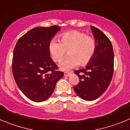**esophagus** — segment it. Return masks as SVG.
Segmentation results:
<instances>
[{
    "label": "esophagus",
    "mask_w": 130,
    "mask_h": 130,
    "mask_svg": "<svg viewBox=\"0 0 130 130\" xmlns=\"http://www.w3.org/2000/svg\"><path fill=\"white\" fill-rule=\"evenodd\" d=\"M71 75L70 72H64V76L68 77Z\"/></svg>",
    "instance_id": "1"
}]
</instances>
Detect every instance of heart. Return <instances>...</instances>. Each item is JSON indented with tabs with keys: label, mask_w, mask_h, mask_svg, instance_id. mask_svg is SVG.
<instances>
[{
	"label": "heart",
	"mask_w": 130,
	"mask_h": 130,
	"mask_svg": "<svg viewBox=\"0 0 130 130\" xmlns=\"http://www.w3.org/2000/svg\"><path fill=\"white\" fill-rule=\"evenodd\" d=\"M96 49L95 39L77 30L64 33L60 42L52 39L48 45L49 53L56 62H60L68 51L69 56L60 65L63 71H70L79 64H87L94 56Z\"/></svg>",
	"instance_id": "obj_1"
}]
</instances>
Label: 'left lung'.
Masks as SVG:
<instances>
[{"label": "left lung", "mask_w": 130, "mask_h": 130, "mask_svg": "<svg viewBox=\"0 0 130 130\" xmlns=\"http://www.w3.org/2000/svg\"><path fill=\"white\" fill-rule=\"evenodd\" d=\"M96 43L94 56L85 68L75 70L79 83L73 89L79 97L92 101L102 96L112 79L114 70V53L109 39L102 31L91 26Z\"/></svg>", "instance_id": "1"}]
</instances>
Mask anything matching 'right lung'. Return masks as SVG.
I'll return each mask as SVG.
<instances>
[{
	"label": "right lung",
	"mask_w": 130,
	"mask_h": 130,
	"mask_svg": "<svg viewBox=\"0 0 130 130\" xmlns=\"http://www.w3.org/2000/svg\"><path fill=\"white\" fill-rule=\"evenodd\" d=\"M59 26L35 27L18 40L13 50L12 72L17 85L28 99L41 102L52 95L64 73L50 57L48 45Z\"/></svg>",
	"instance_id": "obj_1"
}]
</instances>
